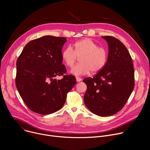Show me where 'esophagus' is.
<instances>
[{"label":"esophagus","mask_w":150,"mask_h":150,"mask_svg":"<svg viewBox=\"0 0 150 150\" xmlns=\"http://www.w3.org/2000/svg\"><path fill=\"white\" fill-rule=\"evenodd\" d=\"M76 82H80L81 81V78H79V77H78V76H76Z\"/></svg>","instance_id":"obj_1"}]
</instances>
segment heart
Listing matches in <instances>:
<instances>
[{"label":"heart","instance_id":"heart-1","mask_svg":"<svg viewBox=\"0 0 150 150\" xmlns=\"http://www.w3.org/2000/svg\"><path fill=\"white\" fill-rule=\"evenodd\" d=\"M71 46H68L62 51V58L65 65L72 67L77 57H80V64L74 67L70 73L76 75L97 74L105 67L108 60V52L89 38H84L76 41Z\"/></svg>","mask_w":150,"mask_h":150}]
</instances>
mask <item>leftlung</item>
Returning <instances> with one entry per match:
<instances>
[{
	"instance_id": "8db88e82",
	"label": "left lung",
	"mask_w": 150,
	"mask_h": 150,
	"mask_svg": "<svg viewBox=\"0 0 150 150\" xmlns=\"http://www.w3.org/2000/svg\"><path fill=\"white\" fill-rule=\"evenodd\" d=\"M108 44V57L104 68L93 78H85L87 89L83 96L93 113L109 116L120 111L134 88V69L131 56L118 39L103 36Z\"/></svg>"
}]
</instances>
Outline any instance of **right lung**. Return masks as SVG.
I'll return each mask as SVG.
<instances>
[{
	"instance_id": "right-lung-1",
	"label": "right lung",
	"mask_w": 150,
	"mask_h": 150,
	"mask_svg": "<svg viewBox=\"0 0 150 150\" xmlns=\"http://www.w3.org/2000/svg\"><path fill=\"white\" fill-rule=\"evenodd\" d=\"M67 38L45 35L25 45L16 61V86L28 108L40 115L60 109L76 81L62 65V50Z\"/></svg>"
}]
</instances>
